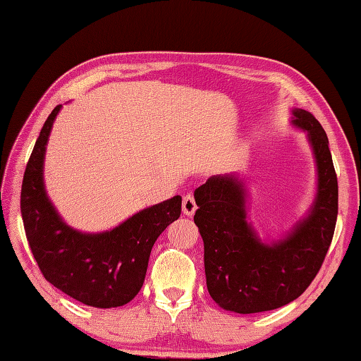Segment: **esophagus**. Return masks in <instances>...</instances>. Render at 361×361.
I'll use <instances>...</instances> for the list:
<instances>
[{"label": "esophagus", "mask_w": 361, "mask_h": 361, "mask_svg": "<svg viewBox=\"0 0 361 361\" xmlns=\"http://www.w3.org/2000/svg\"><path fill=\"white\" fill-rule=\"evenodd\" d=\"M197 211V203L194 200V195H185L183 197V214L188 217H192Z\"/></svg>", "instance_id": "esophagus-1"}]
</instances>
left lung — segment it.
Returning a JSON list of instances; mask_svg holds the SVG:
<instances>
[{
	"label": "left lung",
	"instance_id": "8db88e82",
	"mask_svg": "<svg viewBox=\"0 0 361 361\" xmlns=\"http://www.w3.org/2000/svg\"><path fill=\"white\" fill-rule=\"evenodd\" d=\"M290 126L307 137L317 183L304 216L278 239L260 237L248 216V183L242 173L214 175L195 189V225L204 245L211 298L234 313L279 309L304 293L331 247L338 216V183L329 140L313 114L291 109Z\"/></svg>",
	"mask_w": 361,
	"mask_h": 361
}]
</instances>
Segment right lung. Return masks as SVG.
<instances>
[{
	"label": "right lung",
	"instance_id": "obj_1",
	"mask_svg": "<svg viewBox=\"0 0 361 361\" xmlns=\"http://www.w3.org/2000/svg\"><path fill=\"white\" fill-rule=\"evenodd\" d=\"M60 110L57 105L46 119L23 176L21 217L29 247L56 288L91 307H121L141 290L153 243L180 217L181 197L147 206L105 231L68 225L44 185L46 145Z\"/></svg>",
	"mask_w": 361,
	"mask_h": 361
}]
</instances>
